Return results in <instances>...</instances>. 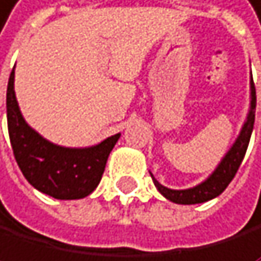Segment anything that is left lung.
Returning a JSON list of instances; mask_svg holds the SVG:
<instances>
[{"instance_id": "1", "label": "left lung", "mask_w": 261, "mask_h": 261, "mask_svg": "<svg viewBox=\"0 0 261 261\" xmlns=\"http://www.w3.org/2000/svg\"><path fill=\"white\" fill-rule=\"evenodd\" d=\"M255 107H257V95H255L253 79L250 77V109H249V113H247V118L244 121L242 129H241V133H239L237 140L234 141L232 146H230V149L226 152V156L221 159V162L218 164V167L214 169L213 174L206 180H203L201 184L195 185L192 188H185V190H172V188L164 187L151 174L152 182L159 190V193L162 196H166L169 201L177 203V204L204 203V201H210L213 198H216V196H219L222 192L226 190V187L230 184V180L234 178V175L237 174V170L242 164L247 146H249L250 136H252V129H253Z\"/></svg>"}]
</instances>
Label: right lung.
I'll use <instances>...</instances> for the list:
<instances>
[{
    "mask_svg": "<svg viewBox=\"0 0 261 261\" xmlns=\"http://www.w3.org/2000/svg\"><path fill=\"white\" fill-rule=\"evenodd\" d=\"M6 113L12 152L34 188L57 200H79L97 188L120 133L89 148H65L45 140L20 113L14 92V69L8 83Z\"/></svg>",
    "mask_w": 261,
    "mask_h": 261,
    "instance_id": "obj_1",
    "label": "right lung"
}]
</instances>
